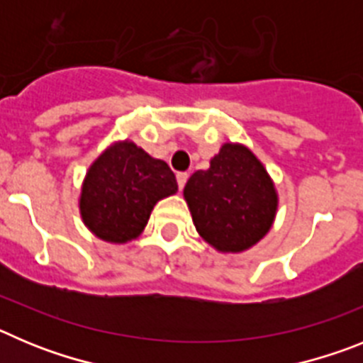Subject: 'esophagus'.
<instances>
[{
	"mask_svg": "<svg viewBox=\"0 0 363 363\" xmlns=\"http://www.w3.org/2000/svg\"><path fill=\"white\" fill-rule=\"evenodd\" d=\"M176 179H178V187L184 189L185 184H187L189 174H187V172H178V174H176Z\"/></svg>",
	"mask_w": 363,
	"mask_h": 363,
	"instance_id": "obj_1",
	"label": "esophagus"
}]
</instances>
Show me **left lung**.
<instances>
[{
	"instance_id": "obj_1",
	"label": "left lung",
	"mask_w": 363,
	"mask_h": 363,
	"mask_svg": "<svg viewBox=\"0 0 363 363\" xmlns=\"http://www.w3.org/2000/svg\"><path fill=\"white\" fill-rule=\"evenodd\" d=\"M184 196L201 238L221 252H242L271 229L278 196L264 165L243 145L225 143L207 171L189 178Z\"/></svg>"
}]
</instances>
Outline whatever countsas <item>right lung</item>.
<instances>
[{"label": "right lung", "mask_w": 363, "mask_h": 363, "mask_svg": "<svg viewBox=\"0 0 363 363\" xmlns=\"http://www.w3.org/2000/svg\"><path fill=\"white\" fill-rule=\"evenodd\" d=\"M178 191L174 172L133 142L108 147L91 165L79 198L85 225L111 243L134 240L154 205Z\"/></svg>", "instance_id": "add662e5"}]
</instances>
